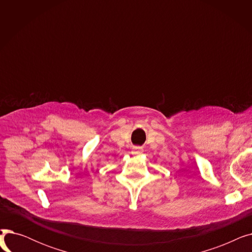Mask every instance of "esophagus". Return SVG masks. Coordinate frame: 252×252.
<instances>
[{
    "label": "esophagus",
    "mask_w": 252,
    "mask_h": 252,
    "mask_svg": "<svg viewBox=\"0 0 252 252\" xmlns=\"http://www.w3.org/2000/svg\"><path fill=\"white\" fill-rule=\"evenodd\" d=\"M142 152H143V149H142V147H135L134 149H133V153L134 155H140V154H142Z\"/></svg>",
    "instance_id": "esophagus-1"
}]
</instances>
